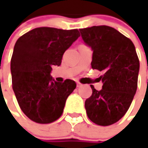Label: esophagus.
<instances>
[{
	"instance_id": "obj_1",
	"label": "esophagus",
	"mask_w": 148,
	"mask_h": 148,
	"mask_svg": "<svg viewBox=\"0 0 148 148\" xmlns=\"http://www.w3.org/2000/svg\"><path fill=\"white\" fill-rule=\"evenodd\" d=\"M77 87H82V85L81 83H78V82H77Z\"/></svg>"
}]
</instances>
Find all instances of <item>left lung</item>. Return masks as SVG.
Listing matches in <instances>:
<instances>
[{"label":"left lung","instance_id":"1","mask_svg":"<svg viewBox=\"0 0 148 148\" xmlns=\"http://www.w3.org/2000/svg\"><path fill=\"white\" fill-rule=\"evenodd\" d=\"M84 42L93 50L91 67L103 75L98 91L91 85L92 95L85 102L88 118L97 125L118 122L130 107L138 87L139 60L133 42L107 25L79 29Z\"/></svg>","mask_w":148,"mask_h":148}]
</instances>
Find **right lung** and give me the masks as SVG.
<instances>
[{"instance_id":"1","label":"right lung","mask_w":148,"mask_h":148,"mask_svg":"<svg viewBox=\"0 0 148 148\" xmlns=\"http://www.w3.org/2000/svg\"><path fill=\"white\" fill-rule=\"evenodd\" d=\"M80 36L78 29L39 27L14 44L10 61L12 88L24 114L34 122L50 123L62 114L66 100L77 87L74 81L57 82L52 66H60L65 51Z\"/></svg>"}]
</instances>
